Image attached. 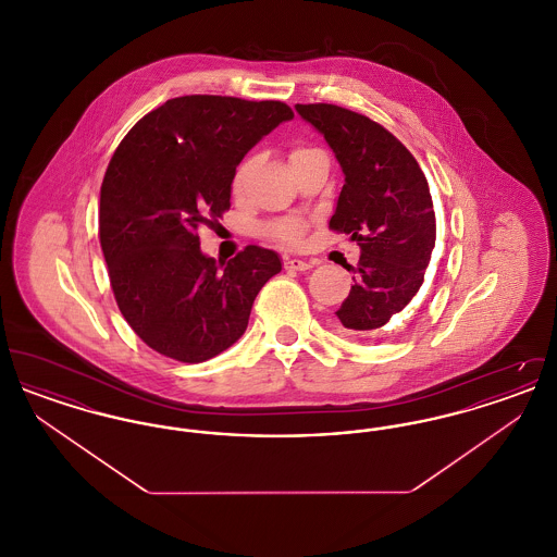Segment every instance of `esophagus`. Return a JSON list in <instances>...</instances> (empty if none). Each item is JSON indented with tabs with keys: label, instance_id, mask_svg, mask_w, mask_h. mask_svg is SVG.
Listing matches in <instances>:
<instances>
[{
	"label": "esophagus",
	"instance_id": "obj_1",
	"mask_svg": "<svg viewBox=\"0 0 557 557\" xmlns=\"http://www.w3.org/2000/svg\"><path fill=\"white\" fill-rule=\"evenodd\" d=\"M315 265V261H302V259H286L284 261V269L288 271H307Z\"/></svg>",
	"mask_w": 557,
	"mask_h": 557
}]
</instances>
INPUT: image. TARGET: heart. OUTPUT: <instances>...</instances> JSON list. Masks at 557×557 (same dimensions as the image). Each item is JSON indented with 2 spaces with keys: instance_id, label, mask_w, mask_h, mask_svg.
<instances>
[{
  "instance_id": "heart-1",
  "label": "heart",
  "mask_w": 557,
  "mask_h": 557,
  "mask_svg": "<svg viewBox=\"0 0 557 557\" xmlns=\"http://www.w3.org/2000/svg\"><path fill=\"white\" fill-rule=\"evenodd\" d=\"M311 152H319V150H315V148H307V146H296L290 152V160L294 162V160L302 159V157H307V154H311ZM246 169H248V162H242L238 166V171H236V175H234V187H236V189H238V187L242 186V182H244ZM267 234L275 239V242L284 244V246H296V244L302 239V236H305V223H302L300 219H296V216L280 219V221H275V223H271V225L267 227Z\"/></svg>"
}]
</instances>
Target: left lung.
<instances>
[{
	"label": "left lung",
	"instance_id": "obj_1",
	"mask_svg": "<svg viewBox=\"0 0 557 557\" xmlns=\"http://www.w3.org/2000/svg\"><path fill=\"white\" fill-rule=\"evenodd\" d=\"M345 173L330 230L361 248L352 286L336 311L338 330L380 338L424 284L436 242V216L424 171L397 137L368 116L334 104H296Z\"/></svg>",
	"mask_w": 557,
	"mask_h": 557
}]
</instances>
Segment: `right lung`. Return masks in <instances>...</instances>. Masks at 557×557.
Wrapping results in <instances>:
<instances>
[{"label": "right lung", "instance_id": "obj_1", "mask_svg": "<svg viewBox=\"0 0 557 557\" xmlns=\"http://www.w3.org/2000/svg\"><path fill=\"white\" fill-rule=\"evenodd\" d=\"M292 116L277 100L182 96L139 119L112 154L100 189L108 277L123 318L160 355L202 363L230 348L282 271L261 246L216 263L198 230L230 211L236 166Z\"/></svg>", "mask_w": 557, "mask_h": 557}]
</instances>
